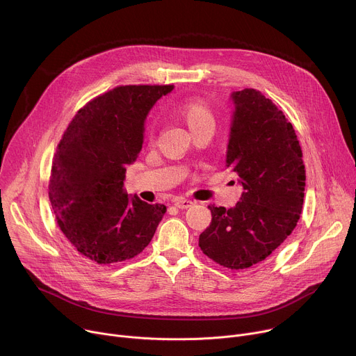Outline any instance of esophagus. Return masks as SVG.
<instances>
[{
  "label": "esophagus",
  "mask_w": 356,
  "mask_h": 356,
  "mask_svg": "<svg viewBox=\"0 0 356 356\" xmlns=\"http://www.w3.org/2000/svg\"><path fill=\"white\" fill-rule=\"evenodd\" d=\"M173 202H175V206H176L177 209H188V207L193 206V201H191V200H187V198H184V197H177V198L173 200Z\"/></svg>",
  "instance_id": "obj_1"
}]
</instances>
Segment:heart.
<instances>
[{
  "mask_svg": "<svg viewBox=\"0 0 356 356\" xmlns=\"http://www.w3.org/2000/svg\"><path fill=\"white\" fill-rule=\"evenodd\" d=\"M175 113L187 124L191 132H195L201 128H213L216 125L214 114L207 106L204 99L198 97L184 99L181 104L175 108ZM149 138H154V132H149Z\"/></svg>",
  "mask_w": 356,
  "mask_h": 356,
  "instance_id": "b5f03b06",
  "label": "heart"
}]
</instances>
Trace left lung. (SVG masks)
Masks as SVG:
<instances>
[{"mask_svg":"<svg viewBox=\"0 0 356 356\" xmlns=\"http://www.w3.org/2000/svg\"><path fill=\"white\" fill-rule=\"evenodd\" d=\"M231 99L227 168L243 193L232 209L209 206L213 220L198 246L221 266L242 270L265 261L296 228L306 169L293 125L272 99L255 88L234 91Z\"/></svg>","mask_w":356,"mask_h":356,"instance_id":"obj_1","label":"left lung"}]
</instances>
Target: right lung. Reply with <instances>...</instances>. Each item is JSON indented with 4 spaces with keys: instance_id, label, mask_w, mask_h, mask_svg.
<instances>
[{
    "instance_id": "1",
    "label": "right lung",
    "mask_w": 356,
    "mask_h": 356,
    "mask_svg": "<svg viewBox=\"0 0 356 356\" xmlns=\"http://www.w3.org/2000/svg\"><path fill=\"white\" fill-rule=\"evenodd\" d=\"M175 86H120L80 108L52 163L49 200L72 246L98 265L131 259L154 238L166 206L124 190L143 143L145 120Z\"/></svg>"
}]
</instances>
